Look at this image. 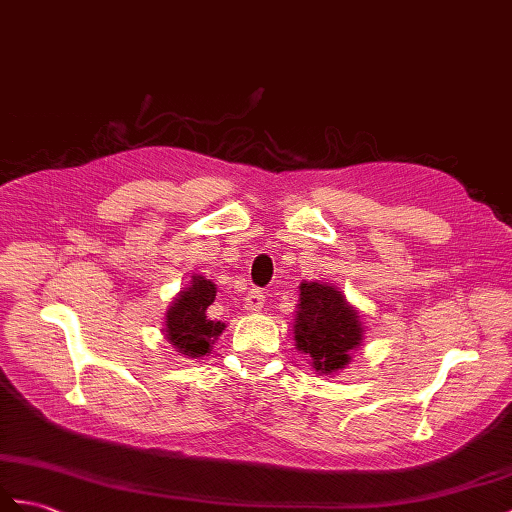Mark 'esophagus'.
<instances>
[{
    "label": "esophagus",
    "instance_id": "1",
    "mask_svg": "<svg viewBox=\"0 0 512 512\" xmlns=\"http://www.w3.org/2000/svg\"><path fill=\"white\" fill-rule=\"evenodd\" d=\"M263 306H265V295L258 289H252L243 299V310H247V313H258V310H263Z\"/></svg>",
    "mask_w": 512,
    "mask_h": 512
}]
</instances>
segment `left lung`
<instances>
[{
	"label": "left lung",
	"instance_id": "1",
	"mask_svg": "<svg viewBox=\"0 0 512 512\" xmlns=\"http://www.w3.org/2000/svg\"><path fill=\"white\" fill-rule=\"evenodd\" d=\"M293 319V341L319 376H336L365 341V326L345 293L328 282H302Z\"/></svg>",
	"mask_w": 512,
	"mask_h": 512
}]
</instances>
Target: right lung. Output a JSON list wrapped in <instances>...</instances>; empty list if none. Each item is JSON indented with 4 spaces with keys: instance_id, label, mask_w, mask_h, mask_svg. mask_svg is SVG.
Listing matches in <instances>:
<instances>
[{
    "instance_id": "1",
    "label": "right lung",
    "mask_w": 512,
    "mask_h": 512,
    "mask_svg": "<svg viewBox=\"0 0 512 512\" xmlns=\"http://www.w3.org/2000/svg\"><path fill=\"white\" fill-rule=\"evenodd\" d=\"M215 297L217 284L204 276H193L189 286L173 297L162 332L178 356L202 358L213 352L215 341L226 330V323L208 317V306Z\"/></svg>"
}]
</instances>
